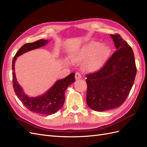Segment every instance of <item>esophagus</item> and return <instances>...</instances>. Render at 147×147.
<instances>
[{"label": "esophagus", "mask_w": 147, "mask_h": 147, "mask_svg": "<svg viewBox=\"0 0 147 147\" xmlns=\"http://www.w3.org/2000/svg\"><path fill=\"white\" fill-rule=\"evenodd\" d=\"M75 78L76 80H79V79L82 78V75L80 74V72H76L75 73Z\"/></svg>", "instance_id": "esophagus-1"}]
</instances>
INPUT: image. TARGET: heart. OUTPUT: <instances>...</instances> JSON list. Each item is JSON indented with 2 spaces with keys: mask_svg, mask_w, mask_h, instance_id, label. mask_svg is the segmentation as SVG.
Returning <instances> with one entry per match:
<instances>
[{
  "mask_svg": "<svg viewBox=\"0 0 147 147\" xmlns=\"http://www.w3.org/2000/svg\"><path fill=\"white\" fill-rule=\"evenodd\" d=\"M110 53L109 46L102 45L98 41H91L78 51V57L81 60L90 57L85 64V69L92 71L100 68L108 58Z\"/></svg>",
  "mask_w": 147,
  "mask_h": 147,
  "instance_id": "obj_1",
  "label": "heart"
}]
</instances>
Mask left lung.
Instances as JSON below:
<instances>
[{"mask_svg": "<svg viewBox=\"0 0 147 147\" xmlns=\"http://www.w3.org/2000/svg\"><path fill=\"white\" fill-rule=\"evenodd\" d=\"M110 36L117 50L100 70L86 75V103L96 111L120 106L128 96L137 73L131 47L119 34Z\"/></svg>", "mask_w": 147, "mask_h": 147, "instance_id": "obj_1", "label": "left lung"}]
</instances>
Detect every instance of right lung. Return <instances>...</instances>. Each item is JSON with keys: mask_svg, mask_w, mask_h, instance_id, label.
<instances>
[{"mask_svg": "<svg viewBox=\"0 0 147 147\" xmlns=\"http://www.w3.org/2000/svg\"><path fill=\"white\" fill-rule=\"evenodd\" d=\"M47 42V40L42 39L34 42L26 43L20 48L12 61L13 87L16 95L30 111L43 115L53 114L62 108L65 101V92L67 88L75 81V73H72L65 78L57 80L46 93L38 97L31 98L23 92L22 87L17 81L15 73V62L20 55L45 46Z\"/></svg>", "mask_w": 147, "mask_h": 147, "instance_id": "add662e5", "label": "right lung"}]
</instances>
